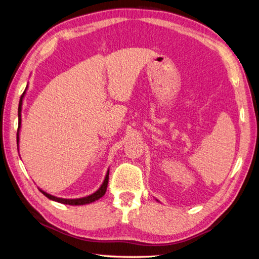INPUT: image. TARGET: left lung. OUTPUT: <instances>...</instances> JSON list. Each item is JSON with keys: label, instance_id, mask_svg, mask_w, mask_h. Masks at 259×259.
Here are the masks:
<instances>
[{"label": "left lung", "instance_id": "8db88e82", "mask_svg": "<svg viewBox=\"0 0 259 259\" xmlns=\"http://www.w3.org/2000/svg\"><path fill=\"white\" fill-rule=\"evenodd\" d=\"M157 201H158V200H157Z\"/></svg>", "mask_w": 259, "mask_h": 259}]
</instances>
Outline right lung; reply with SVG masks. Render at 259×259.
Returning <instances> with one entry per match:
<instances>
[{
    "mask_svg": "<svg viewBox=\"0 0 259 259\" xmlns=\"http://www.w3.org/2000/svg\"><path fill=\"white\" fill-rule=\"evenodd\" d=\"M28 88V85L25 89V92L23 94V96L20 97V100H19V104H18V130H17V149L19 148V131H20V126H22V106H23V100H24V97L26 95V90ZM108 182H109V169L107 171L106 174V178H104L102 184L100 185V187L98 188V190L93 193L88 195V196L85 197H80V198H61V197H57V196H53V195L49 194L47 192H45L44 190H41L40 187H38V190L42 193L46 197H48L49 199H51L53 201H57L60 202V204H64V205H71V206H81V205H87V204H92V202L100 199L102 196H104V194H106L107 191V187H108Z\"/></svg>",
    "mask_w": 259,
    "mask_h": 259,
    "instance_id": "add662e5",
    "label": "right lung"
}]
</instances>
